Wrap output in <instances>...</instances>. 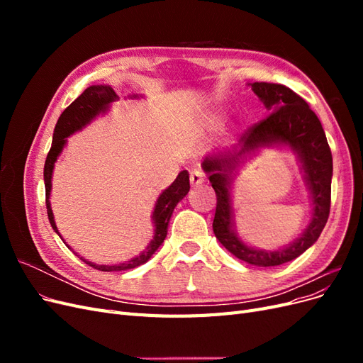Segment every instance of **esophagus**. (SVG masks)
Masks as SVG:
<instances>
[{
	"label": "esophagus",
	"mask_w": 363,
	"mask_h": 363,
	"mask_svg": "<svg viewBox=\"0 0 363 363\" xmlns=\"http://www.w3.org/2000/svg\"><path fill=\"white\" fill-rule=\"evenodd\" d=\"M191 184L194 186V188H196V186H201L204 183V174L200 171V169H194L191 172Z\"/></svg>",
	"instance_id": "obj_1"
}]
</instances>
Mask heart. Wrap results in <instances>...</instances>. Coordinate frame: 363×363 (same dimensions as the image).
<instances>
[{"mask_svg":"<svg viewBox=\"0 0 363 363\" xmlns=\"http://www.w3.org/2000/svg\"><path fill=\"white\" fill-rule=\"evenodd\" d=\"M206 123L211 128H218L223 123V116L219 113H211L208 116H206Z\"/></svg>","mask_w":363,"mask_h":363,"instance_id":"obj_1","label":"heart"}]
</instances>
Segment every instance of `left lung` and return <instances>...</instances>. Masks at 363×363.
<instances>
[{"mask_svg":"<svg viewBox=\"0 0 363 363\" xmlns=\"http://www.w3.org/2000/svg\"><path fill=\"white\" fill-rule=\"evenodd\" d=\"M252 92L271 112L267 119L248 128L239 147L232 151L207 155L201 163L216 194L213 233L232 255L250 265L277 267L291 262L311 248L330 213L333 159L323 125L300 95L276 83H250ZM262 147H288L297 156L313 201L311 221L291 245L277 250L251 247L235 232L231 207V188L243 164Z\"/></svg>","mask_w":363,"mask_h":363,"instance_id":"obj_1","label":"left lung"}]
</instances>
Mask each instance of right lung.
Returning a JSON list of instances; mask_svg holds the SVG:
<instances>
[{
	"instance_id": "add662e5",
	"label": "right lung",
	"mask_w": 363,
	"mask_h": 363,
	"mask_svg": "<svg viewBox=\"0 0 363 363\" xmlns=\"http://www.w3.org/2000/svg\"><path fill=\"white\" fill-rule=\"evenodd\" d=\"M140 95L135 94L130 95L128 98H139ZM119 100V96L115 94V91L112 89L111 86L107 84H94L89 86L87 89H84V92L77 98L75 101H72L67 108H65L63 113L60 115L56 128H54V135H52V144H51V150L47 156L45 160V167H43V182H45V196H47V213H48V219L50 224L52 227L54 232H56L60 238L62 235L59 233L56 221H54V213L51 211V203H50V196H51V188H52V171H54V164H56L60 152L63 151L65 145H67L68 138L72 136L77 131H80L82 128H84L87 124H91L92 121L108 112L112 103ZM189 172L188 171H182L177 179L172 182L171 186H168L164 189L155 204V208H152V215H151V221L152 225H155V233H152V239L150 240V244L147 245V248L139 252L138 256L131 257L123 263H115V265H96V263L87 260L84 257H80V255H77L74 251V255L79 256L84 263L87 265L100 269V271H125V269H131L136 268L139 265H144L145 262H148L151 259V256L155 255L157 251V248L163 244L164 238H167L168 233V224L169 219L172 216V212L175 206H177L186 195L189 192ZM63 240V238H62ZM65 242V240H63ZM67 244V242H65ZM67 247L69 250H72L68 244Z\"/></svg>"
}]
</instances>
